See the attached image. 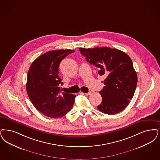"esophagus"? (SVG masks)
Wrapping results in <instances>:
<instances>
[{
    "label": "esophagus",
    "instance_id": "obj_1",
    "mask_svg": "<svg viewBox=\"0 0 160 160\" xmlns=\"http://www.w3.org/2000/svg\"><path fill=\"white\" fill-rule=\"evenodd\" d=\"M81 93L82 94H83V95H91L92 93V92H89L88 93H83V92H81Z\"/></svg>",
    "mask_w": 160,
    "mask_h": 160
}]
</instances>
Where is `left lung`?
Listing matches in <instances>:
<instances>
[{
	"label": "left lung",
	"instance_id": "left-lung-1",
	"mask_svg": "<svg viewBox=\"0 0 160 160\" xmlns=\"http://www.w3.org/2000/svg\"><path fill=\"white\" fill-rule=\"evenodd\" d=\"M79 51L90 64L98 68L99 76L106 77L102 82L105 86L99 92L102 101L97 108L106 114L120 112L132 99L138 83L132 59L114 48H80Z\"/></svg>",
	"mask_w": 160,
	"mask_h": 160
}]
</instances>
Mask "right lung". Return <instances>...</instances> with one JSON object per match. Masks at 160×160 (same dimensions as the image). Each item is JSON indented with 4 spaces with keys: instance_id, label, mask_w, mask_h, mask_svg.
I'll list each match as a JSON object with an SVG mask.
<instances>
[{
    "instance_id": "obj_1",
    "label": "right lung",
    "mask_w": 160,
    "mask_h": 160,
    "mask_svg": "<svg viewBox=\"0 0 160 160\" xmlns=\"http://www.w3.org/2000/svg\"><path fill=\"white\" fill-rule=\"evenodd\" d=\"M71 49L48 52L36 58L27 74L26 89L34 107L43 114L59 118L68 113L73 107L76 95L61 92V78L58 75L61 61Z\"/></svg>"
}]
</instances>
